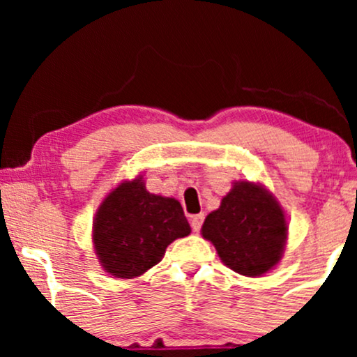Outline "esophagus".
Listing matches in <instances>:
<instances>
[{"instance_id":"34e87169","label":"esophagus","mask_w":357,"mask_h":357,"mask_svg":"<svg viewBox=\"0 0 357 357\" xmlns=\"http://www.w3.org/2000/svg\"><path fill=\"white\" fill-rule=\"evenodd\" d=\"M203 220H204V215H195L191 216V228L192 231L198 233L199 230H202V225H203Z\"/></svg>"}]
</instances>
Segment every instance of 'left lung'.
Listing matches in <instances>:
<instances>
[{"instance_id":"obj_1","label":"left lung","mask_w":357,"mask_h":357,"mask_svg":"<svg viewBox=\"0 0 357 357\" xmlns=\"http://www.w3.org/2000/svg\"><path fill=\"white\" fill-rule=\"evenodd\" d=\"M227 267L258 277L278 264L287 240L284 211L272 195L257 184L241 181L221 199L202 228Z\"/></svg>"}]
</instances>
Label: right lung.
Returning <instances> with one entry per match:
<instances>
[{"mask_svg":"<svg viewBox=\"0 0 357 357\" xmlns=\"http://www.w3.org/2000/svg\"><path fill=\"white\" fill-rule=\"evenodd\" d=\"M190 231L179 202L151 195L137 178L117 186L100 204L93 245L110 275L134 278L159 264L167 245Z\"/></svg>","mask_w":357,"mask_h":357,"instance_id":"1","label":"right lung"}]
</instances>
